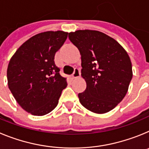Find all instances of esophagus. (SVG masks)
<instances>
[{
    "label": "esophagus",
    "mask_w": 149,
    "mask_h": 149,
    "mask_svg": "<svg viewBox=\"0 0 149 149\" xmlns=\"http://www.w3.org/2000/svg\"><path fill=\"white\" fill-rule=\"evenodd\" d=\"M81 76V72H80V69L78 68H75L74 69V72L73 74H72V78L75 79L77 78V77H80Z\"/></svg>",
    "instance_id": "obj_1"
}]
</instances>
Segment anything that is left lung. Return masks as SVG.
Listing matches in <instances>:
<instances>
[{
  "instance_id": "8db88e82",
  "label": "left lung",
  "mask_w": 149,
  "mask_h": 149,
  "mask_svg": "<svg viewBox=\"0 0 149 149\" xmlns=\"http://www.w3.org/2000/svg\"><path fill=\"white\" fill-rule=\"evenodd\" d=\"M68 38L80 51L81 76L86 83L79 101L89 111L106 113L127 94L133 77L131 59L116 40L98 30H76Z\"/></svg>"
}]
</instances>
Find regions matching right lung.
Masks as SVG:
<instances>
[{"label":"right lung","mask_w":149,"mask_h":149,"mask_svg":"<svg viewBox=\"0 0 149 149\" xmlns=\"http://www.w3.org/2000/svg\"><path fill=\"white\" fill-rule=\"evenodd\" d=\"M68 33L57 30L36 34L10 59L6 72L9 89L18 104L32 115L44 116L52 111L67 86L54 56Z\"/></svg>","instance_id":"right-lung-1"}]
</instances>
